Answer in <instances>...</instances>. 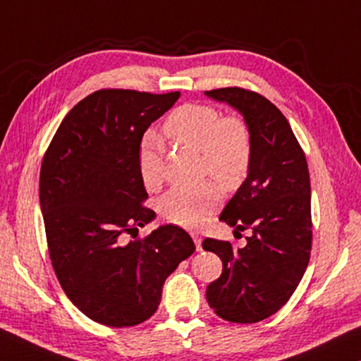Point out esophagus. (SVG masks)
Here are the masks:
<instances>
[{
	"mask_svg": "<svg viewBox=\"0 0 361 361\" xmlns=\"http://www.w3.org/2000/svg\"><path fill=\"white\" fill-rule=\"evenodd\" d=\"M192 240L195 243V248L200 252V250H202V237H200L199 234H192Z\"/></svg>",
	"mask_w": 361,
	"mask_h": 361,
	"instance_id": "1",
	"label": "esophagus"
}]
</instances>
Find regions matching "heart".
<instances>
[{"label": "heart", "instance_id": "1", "mask_svg": "<svg viewBox=\"0 0 361 361\" xmlns=\"http://www.w3.org/2000/svg\"><path fill=\"white\" fill-rule=\"evenodd\" d=\"M164 129L170 140L200 154V172L209 173L226 189L245 180L252 164V133L239 118H223L212 105L189 103L173 109ZM138 170L146 188L154 189L162 173L159 157L148 146L140 151ZM221 200L215 181L173 188L159 202L164 218L183 228H199Z\"/></svg>", "mask_w": 361, "mask_h": 361}]
</instances>
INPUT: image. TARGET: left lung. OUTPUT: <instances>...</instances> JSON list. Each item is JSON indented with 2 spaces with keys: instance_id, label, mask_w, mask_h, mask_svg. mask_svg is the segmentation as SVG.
Here are the masks:
<instances>
[{
  "instance_id": "8db88e82",
  "label": "left lung",
  "mask_w": 361,
  "mask_h": 361,
  "mask_svg": "<svg viewBox=\"0 0 361 361\" xmlns=\"http://www.w3.org/2000/svg\"><path fill=\"white\" fill-rule=\"evenodd\" d=\"M209 99L228 103L252 133L245 181L219 215L235 231L252 229L247 245L205 239L202 248L223 261L219 279L207 286L215 314L234 323H256L276 314L301 282L312 247L307 161L280 109L240 87L215 89Z\"/></svg>"
}]
</instances>
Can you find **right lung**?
I'll use <instances>...</instances> for the list:
<instances>
[{"label":"right lung","mask_w":361,"mask_h":361,"mask_svg":"<svg viewBox=\"0 0 361 361\" xmlns=\"http://www.w3.org/2000/svg\"><path fill=\"white\" fill-rule=\"evenodd\" d=\"M178 99L124 89L90 94L65 116L42 159L39 204L54 271L70 301L102 325L148 320L166 279L195 250L173 224L126 240L156 218L142 207V138Z\"/></svg>","instance_id":"add662e5"}]
</instances>
